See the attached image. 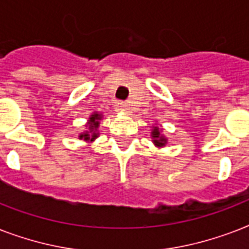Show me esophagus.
I'll use <instances>...</instances> for the list:
<instances>
[{"instance_id": "34e87169", "label": "esophagus", "mask_w": 249, "mask_h": 249, "mask_svg": "<svg viewBox=\"0 0 249 249\" xmlns=\"http://www.w3.org/2000/svg\"><path fill=\"white\" fill-rule=\"evenodd\" d=\"M120 111H123V112H129L128 105H125V103H120Z\"/></svg>"}]
</instances>
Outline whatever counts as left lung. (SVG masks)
Returning <instances> with one entry per match:
<instances>
[{"instance_id":"1","label":"left lung","mask_w":249,"mask_h":249,"mask_svg":"<svg viewBox=\"0 0 249 249\" xmlns=\"http://www.w3.org/2000/svg\"><path fill=\"white\" fill-rule=\"evenodd\" d=\"M160 132H161V129H159L158 126H154V129H152L151 132V137L152 140H154L152 142H154L155 146H158V147H163L166 143V138Z\"/></svg>"}]
</instances>
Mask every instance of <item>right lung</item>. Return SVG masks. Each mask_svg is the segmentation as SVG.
Masks as SVG:
<instances>
[{
	"label": "right lung",
	"mask_w": 249,
	"mask_h": 249,
	"mask_svg": "<svg viewBox=\"0 0 249 249\" xmlns=\"http://www.w3.org/2000/svg\"><path fill=\"white\" fill-rule=\"evenodd\" d=\"M102 120V115L98 112H94L90 115L89 120H88V126H89V130L81 133L80 134V140H84L86 142H93L95 138L98 137L97 129L99 126V121Z\"/></svg>",
	"instance_id": "1"
}]
</instances>
